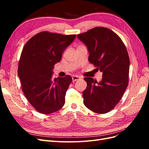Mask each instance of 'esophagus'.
Returning <instances> with one entry per match:
<instances>
[{"mask_svg":"<svg viewBox=\"0 0 149 149\" xmlns=\"http://www.w3.org/2000/svg\"><path fill=\"white\" fill-rule=\"evenodd\" d=\"M80 79V77H79L78 76H72V81H73V82L74 83V81L77 80H79Z\"/></svg>","mask_w":149,"mask_h":149,"instance_id":"34e87169","label":"esophagus"}]
</instances>
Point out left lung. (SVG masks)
I'll return each instance as SVG.
<instances>
[{
  "label": "left lung",
  "instance_id": "obj_1",
  "mask_svg": "<svg viewBox=\"0 0 149 149\" xmlns=\"http://www.w3.org/2000/svg\"><path fill=\"white\" fill-rule=\"evenodd\" d=\"M86 47L88 60L102 73L101 81L86 77L87 87L83 93L85 106L104 114L116 106L128 86L129 58L124 43L109 29L95 27L77 35Z\"/></svg>",
  "mask_w": 149,
  "mask_h": 149
}]
</instances>
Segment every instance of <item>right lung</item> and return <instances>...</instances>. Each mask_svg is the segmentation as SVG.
<instances>
[{"label":"right lung","instance_id":"add662e5","mask_svg":"<svg viewBox=\"0 0 149 149\" xmlns=\"http://www.w3.org/2000/svg\"><path fill=\"white\" fill-rule=\"evenodd\" d=\"M75 38L76 35L42 31L31 38L22 49L18 68L22 91L40 113H53L65 104L72 78L67 75L53 79V69Z\"/></svg>","mask_w":149,"mask_h":149}]
</instances>
